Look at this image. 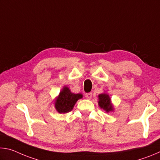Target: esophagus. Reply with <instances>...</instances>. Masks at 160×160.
Returning a JSON list of instances; mask_svg holds the SVG:
<instances>
[{"instance_id": "obj_1", "label": "esophagus", "mask_w": 160, "mask_h": 160, "mask_svg": "<svg viewBox=\"0 0 160 160\" xmlns=\"http://www.w3.org/2000/svg\"><path fill=\"white\" fill-rule=\"evenodd\" d=\"M92 97V93H87V94H85V97H86V99H91Z\"/></svg>"}]
</instances>
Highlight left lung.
I'll return each instance as SVG.
<instances>
[{
	"instance_id": "8db88e82",
	"label": "left lung",
	"mask_w": 160,
	"mask_h": 160,
	"mask_svg": "<svg viewBox=\"0 0 160 160\" xmlns=\"http://www.w3.org/2000/svg\"><path fill=\"white\" fill-rule=\"evenodd\" d=\"M98 105L101 109H104L107 113L114 111V107L112 102V99L109 94L106 92L98 95Z\"/></svg>"
}]
</instances>
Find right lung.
<instances>
[{
  "label": "right lung",
  "mask_w": 160,
  "mask_h": 160,
  "mask_svg": "<svg viewBox=\"0 0 160 160\" xmlns=\"http://www.w3.org/2000/svg\"><path fill=\"white\" fill-rule=\"evenodd\" d=\"M82 94L72 93L69 88L64 86L54 101V107L59 113H66L72 111L78 100L82 99Z\"/></svg>",
  "instance_id": "obj_1"
}]
</instances>
